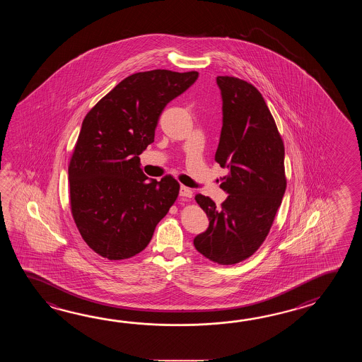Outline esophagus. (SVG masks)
Listing matches in <instances>:
<instances>
[{"label": "esophagus", "mask_w": 362, "mask_h": 362, "mask_svg": "<svg viewBox=\"0 0 362 362\" xmlns=\"http://www.w3.org/2000/svg\"><path fill=\"white\" fill-rule=\"evenodd\" d=\"M180 197H182V198H192V189H189V187H186V186H181V187H180Z\"/></svg>", "instance_id": "obj_1"}]
</instances>
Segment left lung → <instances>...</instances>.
Instances as JSON below:
<instances>
[{"label":"left lung","instance_id":"obj_1","mask_svg":"<svg viewBox=\"0 0 362 362\" xmlns=\"http://www.w3.org/2000/svg\"><path fill=\"white\" fill-rule=\"evenodd\" d=\"M223 98V128L215 160L229 173L221 207L202 194L195 200L209 220L194 238L198 252L231 265L262 246L286 190L285 147L269 108L254 85L237 77L217 76Z\"/></svg>","mask_w":362,"mask_h":362}]
</instances>
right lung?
Masks as SVG:
<instances>
[{"mask_svg": "<svg viewBox=\"0 0 362 362\" xmlns=\"http://www.w3.org/2000/svg\"><path fill=\"white\" fill-rule=\"evenodd\" d=\"M199 74L153 69L124 78L85 116L69 167L71 211L86 245L108 260L139 254L177 199L170 176L151 180L139 155L163 110Z\"/></svg>", "mask_w": 362, "mask_h": 362, "instance_id": "1", "label": "right lung"}]
</instances>
